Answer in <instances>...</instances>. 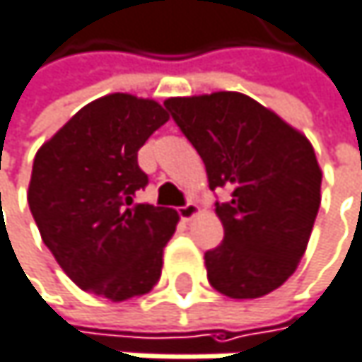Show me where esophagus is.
<instances>
[{"mask_svg":"<svg viewBox=\"0 0 362 362\" xmlns=\"http://www.w3.org/2000/svg\"><path fill=\"white\" fill-rule=\"evenodd\" d=\"M177 214H180V218L182 221H193L197 214H199V208L195 206V204H187V206H182V208H177Z\"/></svg>","mask_w":362,"mask_h":362,"instance_id":"34e87169","label":"esophagus"}]
</instances>
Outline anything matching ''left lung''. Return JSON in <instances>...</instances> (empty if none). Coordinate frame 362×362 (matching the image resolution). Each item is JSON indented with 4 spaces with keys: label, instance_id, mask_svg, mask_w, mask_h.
<instances>
[{
    "label": "left lung",
    "instance_id": "obj_1",
    "mask_svg": "<svg viewBox=\"0 0 362 362\" xmlns=\"http://www.w3.org/2000/svg\"><path fill=\"white\" fill-rule=\"evenodd\" d=\"M165 107L204 158L210 189H231V202H216L225 240L206 252L210 284L231 299L276 291L295 274L320 208L310 139L233 90L171 97Z\"/></svg>",
    "mask_w": 362,
    "mask_h": 362
}]
</instances>
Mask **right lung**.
<instances>
[{
    "mask_svg": "<svg viewBox=\"0 0 362 362\" xmlns=\"http://www.w3.org/2000/svg\"><path fill=\"white\" fill-rule=\"evenodd\" d=\"M167 120L154 99L112 93L78 110L33 158L29 210L61 269L86 293L127 301L160 278L177 214L133 197L148 185L137 150Z\"/></svg>",
    "mask_w": 362,
    "mask_h": 362,
    "instance_id": "right-lung-1",
    "label": "right lung"
}]
</instances>
